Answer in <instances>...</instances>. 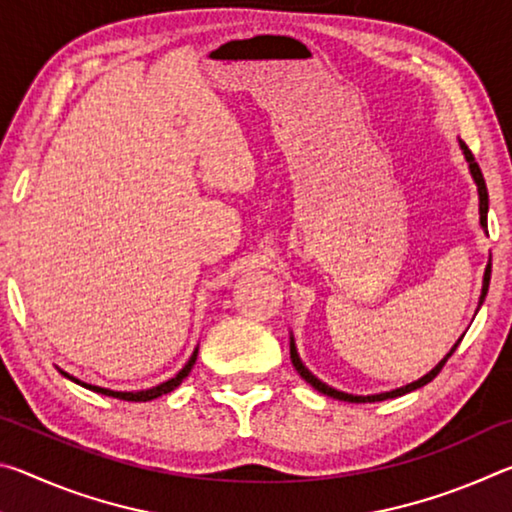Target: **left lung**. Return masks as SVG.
Segmentation results:
<instances>
[{"instance_id": "1", "label": "left lung", "mask_w": 512, "mask_h": 512, "mask_svg": "<svg viewBox=\"0 0 512 512\" xmlns=\"http://www.w3.org/2000/svg\"><path fill=\"white\" fill-rule=\"evenodd\" d=\"M458 144H461L463 155H465V160H467V167H470V173H472V178H474V183H476V189H479V221H481V228H483V232H488V187H485L483 173H481V169H479V164H476V160H474L472 151L467 149V144H465L463 140H458ZM490 271H492V259H490V264L485 266V273H483V289H481L479 307L483 305V300H485V293H488V284H490ZM458 343H461V339H458ZM458 343L454 345L452 350H449L447 357H445L443 361H440L436 368L429 370L427 375L420 377L418 381H411V384H406V386H402V388H395V391H388V393H377V395H350V393L336 391V388L327 386L325 381H320L318 377L311 375V372L305 368V363H302V361H300V357H298L296 341H293V336H291V363H293V368H296V370L300 372V377L307 381V384L314 386L318 393H323V395H327V397H334V400H341V402H357V404H361V402H384V400H391V397H400V395H406V393L415 391V388H422L424 384H429V381H431L433 377H436L440 370H443V366H445V363H447V359L452 357L454 350L458 348Z\"/></svg>"}]
</instances>
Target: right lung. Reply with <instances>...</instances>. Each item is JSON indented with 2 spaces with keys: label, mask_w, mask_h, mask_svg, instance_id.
<instances>
[{
  "label": "right lung",
  "mask_w": 512,
  "mask_h": 512,
  "mask_svg": "<svg viewBox=\"0 0 512 512\" xmlns=\"http://www.w3.org/2000/svg\"><path fill=\"white\" fill-rule=\"evenodd\" d=\"M196 357H198V348L194 350L192 357H189V361L183 366V370L178 372L176 377H171L167 381H162V384L153 386V388H146V391H110V388H101V386H92V384H85V381L76 379L74 375H69V372L60 370V375H65L69 381H74V384H79L83 388H88V391H94V393H101V395H108V397H117V400H126V402H149V400H155V397L160 395H167L171 393L173 388H178L180 384H183V379L192 372L194 363H196Z\"/></svg>",
  "instance_id": "right-lung-1"
}]
</instances>
